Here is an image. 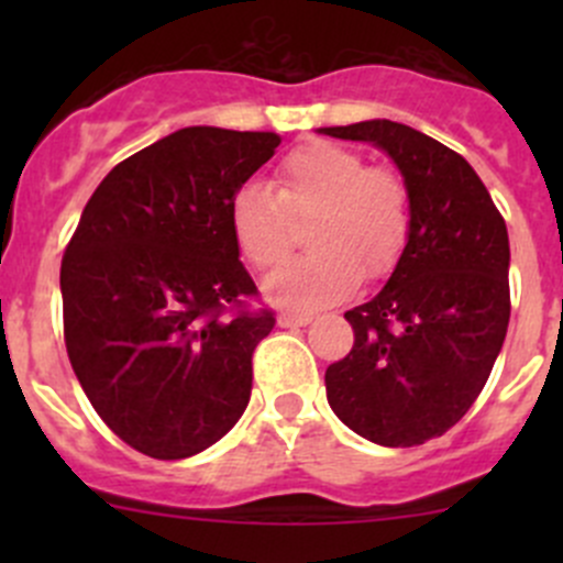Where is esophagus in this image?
<instances>
[{
  "label": "esophagus",
  "mask_w": 563,
  "mask_h": 563,
  "mask_svg": "<svg viewBox=\"0 0 563 563\" xmlns=\"http://www.w3.org/2000/svg\"><path fill=\"white\" fill-rule=\"evenodd\" d=\"M313 321L310 313H280L277 316V327L283 329H291V327H305V323Z\"/></svg>",
  "instance_id": "1"
}]
</instances>
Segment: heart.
I'll list each match as a JSON object with an SVG mask.
<instances>
[{"label": "heart", "instance_id": "1", "mask_svg": "<svg viewBox=\"0 0 563 563\" xmlns=\"http://www.w3.org/2000/svg\"><path fill=\"white\" fill-rule=\"evenodd\" d=\"M313 212L302 258L286 261L264 280L269 302L313 310L354 291L356 280L384 277L408 242L411 192L387 166H367L340 144H305L277 168V192L250 181L229 207L231 234L258 269L277 264L291 245V218Z\"/></svg>", "mask_w": 563, "mask_h": 563}]
</instances>
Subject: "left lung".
Returning <instances> with one entry per match:
<instances>
[{
	"label": "left lung",
	"mask_w": 563,
	"mask_h": 563,
	"mask_svg": "<svg viewBox=\"0 0 563 563\" xmlns=\"http://www.w3.org/2000/svg\"><path fill=\"white\" fill-rule=\"evenodd\" d=\"M318 133L387 152L411 192L406 247L387 286L345 313L354 349L327 367V400L373 444H424L463 419L507 338V223L468 161L408 124Z\"/></svg>",
	"instance_id": "8db88e82"
}]
</instances>
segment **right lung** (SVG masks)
<instances>
[{
	"label": "right lung",
	"mask_w": 563,
	"mask_h": 563,
	"mask_svg": "<svg viewBox=\"0 0 563 563\" xmlns=\"http://www.w3.org/2000/svg\"><path fill=\"white\" fill-rule=\"evenodd\" d=\"M277 133L181 128L113 166L62 258L65 345L100 419L133 450L181 460L245 413L253 351L275 327L229 223Z\"/></svg>",
	"instance_id": "1"
}]
</instances>
